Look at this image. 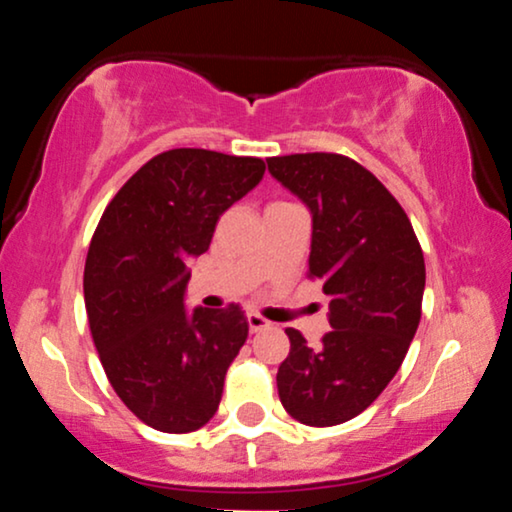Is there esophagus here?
Here are the masks:
<instances>
[{
    "mask_svg": "<svg viewBox=\"0 0 512 512\" xmlns=\"http://www.w3.org/2000/svg\"><path fill=\"white\" fill-rule=\"evenodd\" d=\"M248 327H250V332H262V330H267L269 327V320L267 317H262L260 313H248Z\"/></svg>",
    "mask_w": 512,
    "mask_h": 512,
    "instance_id": "obj_1",
    "label": "esophagus"
}]
</instances>
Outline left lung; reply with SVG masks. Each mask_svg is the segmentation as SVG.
Listing matches in <instances>:
<instances>
[{
  "instance_id": "8db88e82",
  "label": "left lung",
  "mask_w": 512,
  "mask_h": 512,
  "mask_svg": "<svg viewBox=\"0 0 512 512\" xmlns=\"http://www.w3.org/2000/svg\"><path fill=\"white\" fill-rule=\"evenodd\" d=\"M267 166L313 211L308 279L330 296L332 327L320 349L286 327L279 399L305 426H337L368 409L402 366L421 320L424 252L407 211L354 158L315 151Z\"/></svg>"
}]
</instances>
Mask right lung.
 Listing matches in <instances>:
<instances>
[{
  "mask_svg": "<svg viewBox=\"0 0 512 512\" xmlns=\"http://www.w3.org/2000/svg\"><path fill=\"white\" fill-rule=\"evenodd\" d=\"M264 161L170 149L105 207L84 267L93 344L117 397L146 426L190 433L216 414L226 370L248 339L240 305L187 315L190 257L219 216L262 180Z\"/></svg>",
  "mask_w": 512,
  "mask_h": 512,
  "instance_id": "right-lung-1",
  "label": "right lung"
}]
</instances>
